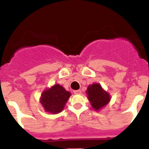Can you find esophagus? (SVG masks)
Listing matches in <instances>:
<instances>
[{
    "label": "esophagus",
    "instance_id": "34e87169",
    "mask_svg": "<svg viewBox=\"0 0 149 149\" xmlns=\"http://www.w3.org/2000/svg\"><path fill=\"white\" fill-rule=\"evenodd\" d=\"M73 92H74V94H76V95H80V94H81V90H74Z\"/></svg>",
    "mask_w": 149,
    "mask_h": 149
}]
</instances>
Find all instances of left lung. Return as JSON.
<instances>
[{
	"label": "left lung",
	"mask_w": 149,
	"mask_h": 149,
	"mask_svg": "<svg viewBox=\"0 0 149 149\" xmlns=\"http://www.w3.org/2000/svg\"><path fill=\"white\" fill-rule=\"evenodd\" d=\"M86 93L92 107L95 111H99L102 107H105L111 100L110 95L104 90L99 83L89 85Z\"/></svg>",
	"instance_id": "1"
}]
</instances>
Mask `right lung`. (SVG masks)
Instances as JSON below:
<instances>
[{
  "label": "right lung",
  "instance_id": "add662e5",
  "mask_svg": "<svg viewBox=\"0 0 149 149\" xmlns=\"http://www.w3.org/2000/svg\"><path fill=\"white\" fill-rule=\"evenodd\" d=\"M71 93L62 86L55 84L42 92L40 102L46 112L57 114L62 111Z\"/></svg>",
  "mask_w": 149,
  "mask_h": 149
}]
</instances>
